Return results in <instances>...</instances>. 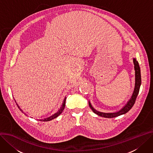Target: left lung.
I'll return each mask as SVG.
<instances>
[{"mask_svg": "<svg viewBox=\"0 0 153 153\" xmlns=\"http://www.w3.org/2000/svg\"><path fill=\"white\" fill-rule=\"evenodd\" d=\"M133 62L134 65V70H135V87H134V90L132 93V94L131 97V98L129 100V101L120 110L117 111V112H112V113H105V112H100V111L96 110L95 108H93V107L91 104V102L88 101L89 106L94 114L98 115V116L104 117V118H114V117H117L120 115L126 114L132 107V106L134 105L135 102V100L137 98L138 92H139L140 87L141 85V82H142L140 68L135 58H133Z\"/></svg>", "mask_w": 153, "mask_h": 153, "instance_id": "8db88e82", "label": "left lung"}]
</instances>
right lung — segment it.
Here are the masks:
<instances>
[{"instance_id": "1", "label": "right lung", "mask_w": 153, "mask_h": 153, "mask_svg": "<svg viewBox=\"0 0 153 153\" xmlns=\"http://www.w3.org/2000/svg\"><path fill=\"white\" fill-rule=\"evenodd\" d=\"M65 101H66V97H65V98L64 99V100H63V103H62V106L60 107V109L57 111V112L56 113H55L54 114H53L52 115H51V116H50V117H48V118H44V119L38 120H39V121H51V120H53V119H54V118H57V117H59V116L62 113L63 110L64 108H65ZM15 102H16V101H15ZM16 104H17L18 108H19V110L21 111V112H22V113H24V114H25V115L27 116V114H25V113H24V112H23V110L19 107V106L18 105L17 103H16Z\"/></svg>"}]
</instances>
